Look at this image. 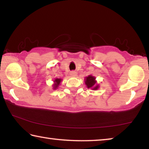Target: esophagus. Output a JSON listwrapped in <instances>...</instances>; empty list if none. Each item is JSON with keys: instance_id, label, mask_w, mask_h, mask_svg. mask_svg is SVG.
<instances>
[{"instance_id": "esophagus-1", "label": "esophagus", "mask_w": 149, "mask_h": 149, "mask_svg": "<svg viewBox=\"0 0 149 149\" xmlns=\"http://www.w3.org/2000/svg\"><path fill=\"white\" fill-rule=\"evenodd\" d=\"M70 75H72V76H76L77 75V72H75V71H72L71 72V73H70Z\"/></svg>"}]
</instances>
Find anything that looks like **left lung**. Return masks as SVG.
Here are the masks:
<instances>
[{
	"label": "left lung",
	"instance_id": "left-lung-1",
	"mask_svg": "<svg viewBox=\"0 0 149 149\" xmlns=\"http://www.w3.org/2000/svg\"><path fill=\"white\" fill-rule=\"evenodd\" d=\"M85 84L88 88L92 89L93 90L98 89L99 88V85H96L95 77L92 75H89L88 77H85Z\"/></svg>",
	"mask_w": 149,
	"mask_h": 149
}]
</instances>
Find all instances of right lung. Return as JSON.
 <instances>
[{"label": "right lung", "instance_id": "obj_1", "mask_svg": "<svg viewBox=\"0 0 149 149\" xmlns=\"http://www.w3.org/2000/svg\"><path fill=\"white\" fill-rule=\"evenodd\" d=\"M60 81H61V79H56L54 80V82L55 84L54 85V89H56V88L58 87V86Z\"/></svg>", "mask_w": 149, "mask_h": 149}]
</instances>
